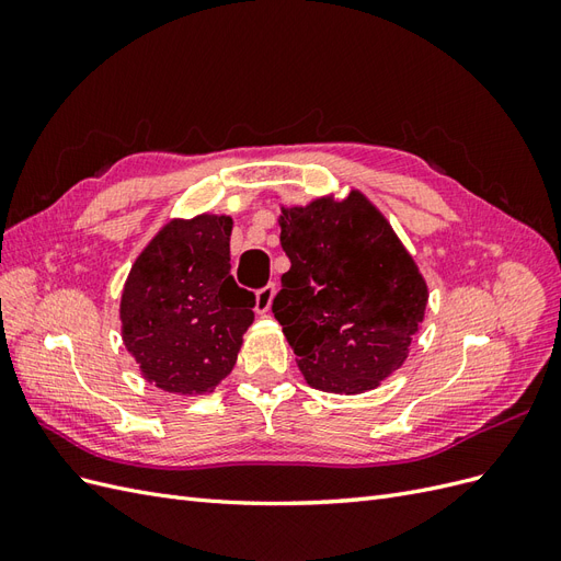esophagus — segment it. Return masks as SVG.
Returning a JSON list of instances; mask_svg holds the SVG:
<instances>
[{"label":"esophagus","instance_id":"1","mask_svg":"<svg viewBox=\"0 0 561 561\" xmlns=\"http://www.w3.org/2000/svg\"><path fill=\"white\" fill-rule=\"evenodd\" d=\"M274 297H276V285L262 287V290H257V295H254V311H257L260 316L268 313L271 304H274Z\"/></svg>","mask_w":561,"mask_h":561}]
</instances>
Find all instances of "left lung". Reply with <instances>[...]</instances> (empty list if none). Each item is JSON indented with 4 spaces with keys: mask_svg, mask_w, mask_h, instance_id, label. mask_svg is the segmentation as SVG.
Listing matches in <instances>:
<instances>
[{
    "mask_svg": "<svg viewBox=\"0 0 561 561\" xmlns=\"http://www.w3.org/2000/svg\"><path fill=\"white\" fill-rule=\"evenodd\" d=\"M280 245L290 271L276 320L316 390H375L410 355L428 285L383 213L360 190L283 206Z\"/></svg>",
    "mask_w": 561,
    "mask_h": 561,
    "instance_id": "8db88e82",
    "label": "left lung"
}]
</instances>
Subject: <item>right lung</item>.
Returning <instances> with one entry per match:
<instances>
[{"mask_svg":"<svg viewBox=\"0 0 561 561\" xmlns=\"http://www.w3.org/2000/svg\"><path fill=\"white\" fill-rule=\"evenodd\" d=\"M233 219L171 217L135 257L118 304L122 339L145 381L206 396L227 379L254 320V295L231 276Z\"/></svg>","mask_w":561,"mask_h":561,"instance_id":"obj_1","label":"right lung"}]
</instances>
